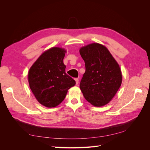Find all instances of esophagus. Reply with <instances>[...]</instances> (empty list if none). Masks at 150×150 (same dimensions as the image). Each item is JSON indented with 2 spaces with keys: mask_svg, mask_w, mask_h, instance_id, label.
<instances>
[{
  "mask_svg": "<svg viewBox=\"0 0 150 150\" xmlns=\"http://www.w3.org/2000/svg\"><path fill=\"white\" fill-rule=\"evenodd\" d=\"M74 79H75V81H76V85L78 84V83H79V79H78V78H75Z\"/></svg>",
  "mask_w": 150,
  "mask_h": 150,
  "instance_id": "1",
  "label": "esophagus"
}]
</instances>
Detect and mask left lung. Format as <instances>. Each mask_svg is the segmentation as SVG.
Wrapping results in <instances>:
<instances>
[{
	"label": "left lung",
	"instance_id": "8db88e82",
	"mask_svg": "<svg viewBox=\"0 0 150 150\" xmlns=\"http://www.w3.org/2000/svg\"><path fill=\"white\" fill-rule=\"evenodd\" d=\"M85 63L86 71L79 87L85 99L94 106L110 102L122 82L119 64L103 45L93 43L79 50Z\"/></svg>",
	"mask_w": 150,
	"mask_h": 150
}]
</instances>
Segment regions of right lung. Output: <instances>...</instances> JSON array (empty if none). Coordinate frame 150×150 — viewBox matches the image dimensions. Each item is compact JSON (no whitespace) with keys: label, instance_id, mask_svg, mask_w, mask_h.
I'll use <instances>...</instances> for the list:
<instances>
[{"label":"right lung","instance_id":"obj_1","mask_svg":"<svg viewBox=\"0 0 150 150\" xmlns=\"http://www.w3.org/2000/svg\"><path fill=\"white\" fill-rule=\"evenodd\" d=\"M66 51L52 47L44 52L28 73L30 88L36 99L43 106L54 108L64 100L67 91L76 81L66 73L63 59Z\"/></svg>","mask_w":150,"mask_h":150}]
</instances>
